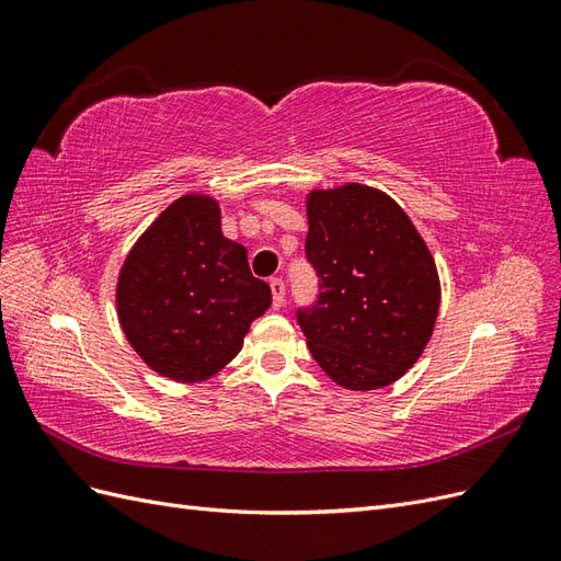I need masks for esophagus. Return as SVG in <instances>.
<instances>
[{
	"instance_id": "1",
	"label": "esophagus",
	"mask_w": 561,
	"mask_h": 561,
	"mask_svg": "<svg viewBox=\"0 0 561 561\" xmlns=\"http://www.w3.org/2000/svg\"><path fill=\"white\" fill-rule=\"evenodd\" d=\"M271 295H274V309H280L283 301H285V283L280 278H271Z\"/></svg>"
}]
</instances>
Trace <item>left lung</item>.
<instances>
[{
	"label": "left lung",
	"instance_id": "1",
	"mask_svg": "<svg viewBox=\"0 0 561 561\" xmlns=\"http://www.w3.org/2000/svg\"><path fill=\"white\" fill-rule=\"evenodd\" d=\"M307 260L320 295L297 311L313 360L348 390L398 381L426 348L439 311L435 260L388 194L348 182L307 198Z\"/></svg>",
	"mask_w": 561,
	"mask_h": 561
}]
</instances>
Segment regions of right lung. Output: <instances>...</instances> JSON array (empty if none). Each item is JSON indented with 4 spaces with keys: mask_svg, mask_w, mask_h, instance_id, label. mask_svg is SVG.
<instances>
[{
    "mask_svg": "<svg viewBox=\"0 0 561 561\" xmlns=\"http://www.w3.org/2000/svg\"><path fill=\"white\" fill-rule=\"evenodd\" d=\"M271 307L248 250L225 239L219 203L184 194L140 236L118 271L116 313L140 358L182 383L206 381L239 355Z\"/></svg>",
    "mask_w": 561,
    "mask_h": 561,
    "instance_id": "add662e5",
    "label": "right lung"
}]
</instances>
